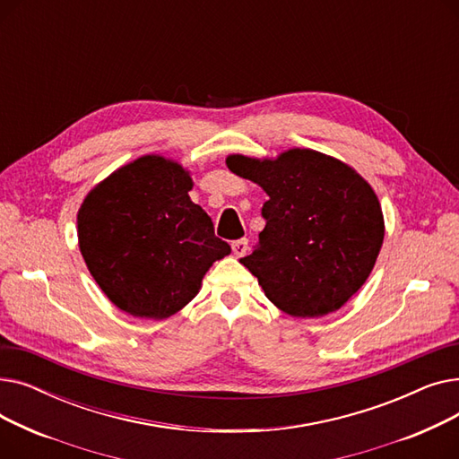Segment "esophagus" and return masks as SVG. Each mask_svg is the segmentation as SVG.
Wrapping results in <instances>:
<instances>
[{"mask_svg": "<svg viewBox=\"0 0 459 459\" xmlns=\"http://www.w3.org/2000/svg\"><path fill=\"white\" fill-rule=\"evenodd\" d=\"M247 247H249V239H246V238L236 239V242H232V251H234L236 258L244 256L247 253Z\"/></svg>", "mask_w": 459, "mask_h": 459, "instance_id": "1", "label": "esophagus"}]
</instances>
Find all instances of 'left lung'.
<instances>
[{"mask_svg":"<svg viewBox=\"0 0 459 459\" xmlns=\"http://www.w3.org/2000/svg\"><path fill=\"white\" fill-rule=\"evenodd\" d=\"M227 167L268 193L266 227L239 262L266 298L294 318L336 312L363 286L383 246L372 186L348 163L312 149L277 158L229 154Z\"/></svg>","mask_w":459,"mask_h":459,"instance_id":"obj_1","label":"left lung"}]
</instances>
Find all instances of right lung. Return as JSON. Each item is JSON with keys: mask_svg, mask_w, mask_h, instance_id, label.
<instances>
[{"mask_svg": "<svg viewBox=\"0 0 459 459\" xmlns=\"http://www.w3.org/2000/svg\"><path fill=\"white\" fill-rule=\"evenodd\" d=\"M191 171L144 154L96 184L78 210V246L92 279L126 315L165 320L201 290L230 246L187 193Z\"/></svg>", "mask_w": 459, "mask_h": 459, "instance_id": "right-lung-1", "label": "right lung"}]
</instances>
